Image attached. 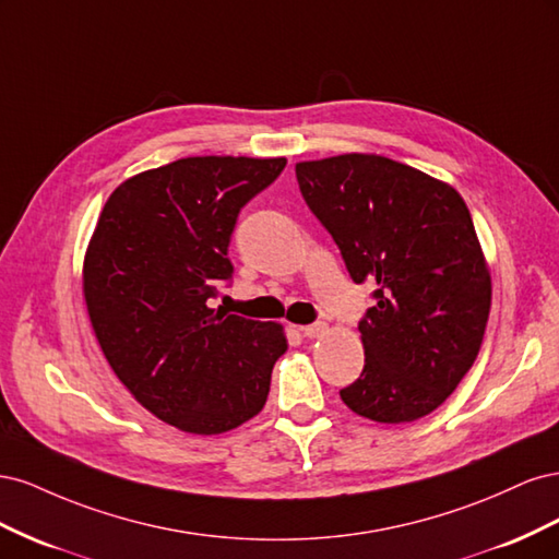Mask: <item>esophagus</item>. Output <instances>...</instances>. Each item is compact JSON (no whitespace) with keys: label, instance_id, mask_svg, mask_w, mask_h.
<instances>
[{"label":"esophagus","instance_id":"34e87169","mask_svg":"<svg viewBox=\"0 0 559 559\" xmlns=\"http://www.w3.org/2000/svg\"><path fill=\"white\" fill-rule=\"evenodd\" d=\"M326 321H314V324H308V326H300V333L306 337H317L321 333H326Z\"/></svg>","mask_w":559,"mask_h":559}]
</instances>
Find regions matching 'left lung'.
I'll return each instance as SVG.
<instances>
[{
    "label": "left lung",
    "instance_id": "left-lung-1",
    "mask_svg": "<svg viewBox=\"0 0 559 559\" xmlns=\"http://www.w3.org/2000/svg\"><path fill=\"white\" fill-rule=\"evenodd\" d=\"M302 200L349 277L376 284L349 411L399 425L436 411L478 357L492 284L466 202L411 165L345 154L296 165Z\"/></svg>",
    "mask_w": 559,
    "mask_h": 559
}]
</instances>
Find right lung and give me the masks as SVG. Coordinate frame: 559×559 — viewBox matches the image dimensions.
<instances>
[{
    "label": "right lung",
    "mask_w": 559,
    "mask_h": 559,
    "mask_svg": "<svg viewBox=\"0 0 559 559\" xmlns=\"http://www.w3.org/2000/svg\"><path fill=\"white\" fill-rule=\"evenodd\" d=\"M286 158H181L109 195L83 263V296L109 366L146 411L189 433L259 415L286 337L212 308L233 280L240 210Z\"/></svg>",
    "instance_id": "1"
}]
</instances>
